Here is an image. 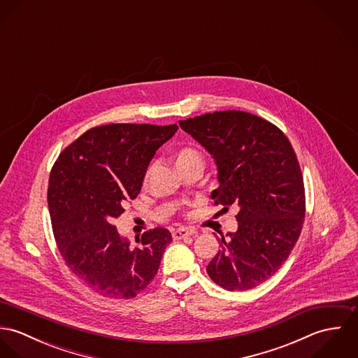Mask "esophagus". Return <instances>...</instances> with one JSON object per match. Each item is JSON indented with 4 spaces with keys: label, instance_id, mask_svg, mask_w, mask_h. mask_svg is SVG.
<instances>
[{
    "label": "esophagus",
    "instance_id": "esophagus-1",
    "mask_svg": "<svg viewBox=\"0 0 358 358\" xmlns=\"http://www.w3.org/2000/svg\"><path fill=\"white\" fill-rule=\"evenodd\" d=\"M194 234H196V231L193 229H189V227H179V229L172 231L173 240H182V238H186V237H190V236H194Z\"/></svg>",
    "mask_w": 358,
    "mask_h": 358
}]
</instances>
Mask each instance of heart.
<instances>
[{
  "mask_svg": "<svg viewBox=\"0 0 358 358\" xmlns=\"http://www.w3.org/2000/svg\"><path fill=\"white\" fill-rule=\"evenodd\" d=\"M175 162H176V166H178V169H179V168L189 166V165H200V166H203L204 159H203V155H201V153H200L199 150H196V149H193V148H183V149H180V150L176 153ZM153 169L154 164H150L149 168H148V171H146V175H145V182L149 180V178H150Z\"/></svg>",
  "mask_w": 358,
  "mask_h": 358,
  "instance_id": "obj_1",
  "label": "heart"
}]
</instances>
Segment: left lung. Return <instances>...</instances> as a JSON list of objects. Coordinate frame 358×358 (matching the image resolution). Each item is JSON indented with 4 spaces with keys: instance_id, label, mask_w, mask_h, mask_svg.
<instances>
[{
    "instance_id": "left-lung-1",
    "label": "left lung",
    "mask_w": 358,
    "mask_h": 358,
    "mask_svg": "<svg viewBox=\"0 0 358 358\" xmlns=\"http://www.w3.org/2000/svg\"><path fill=\"white\" fill-rule=\"evenodd\" d=\"M179 125L216 161L215 205L240 208L237 231L222 237L206 273L227 291L252 289L278 271L303 227L305 185L294 148L278 127L240 110L206 113Z\"/></svg>"
}]
</instances>
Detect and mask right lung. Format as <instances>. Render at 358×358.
Segmentation results:
<instances>
[{
    "label": "right lung",
    "instance_id": "add662e5",
    "mask_svg": "<svg viewBox=\"0 0 358 358\" xmlns=\"http://www.w3.org/2000/svg\"><path fill=\"white\" fill-rule=\"evenodd\" d=\"M178 125L107 124L84 132L52 166L48 208L59 252L67 267L96 294L131 299L158 271L172 241L155 227L135 247L120 237L114 219L141 193L148 166Z\"/></svg>",
    "mask_w": 358,
    "mask_h": 358
}]
</instances>
